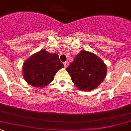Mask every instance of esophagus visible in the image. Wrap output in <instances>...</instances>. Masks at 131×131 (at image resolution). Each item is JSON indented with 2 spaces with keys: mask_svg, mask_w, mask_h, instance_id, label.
Instances as JSON below:
<instances>
[{
  "mask_svg": "<svg viewBox=\"0 0 131 131\" xmlns=\"http://www.w3.org/2000/svg\"><path fill=\"white\" fill-rule=\"evenodd\" d=\"M69 61H65V62H64V63H63V64H64V67H65V68H67V67H68V66H69Z\"/></svg>",
  "mask_w": 131,
  "mask_h": 131,
  "instance_id": "esophagus-1",
  "label": "esophagus"
}]
</instances>
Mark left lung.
<instances>
[{
  "mask_svg": "<svg viewBox=\"0 0 131 131\" xmlns=\"http://www.w3.org/2000/svg\"><path fill=\"white\" fill-rule=\"evenodd\" d=\"M105 63L97 55L81 51L67 68L72 82L78 89L90 91L95 89L103 81L107 73Z\"/></svg>",
  "mask_w": 131,
  "mask_h": 131,
  "instance_id": "obj_1",
  "label": "left lung"
}]
</instances>
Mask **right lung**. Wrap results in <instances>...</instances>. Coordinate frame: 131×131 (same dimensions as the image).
Masks as SVG:
<instances>
[{
  "label": "right lung",
  "instance_id": "right-lung-1",
  "mask_svg": "<svg viewBox=\"0 0 131 131\" xmlns=\"http://www.w3.org/2000/svg\"><path fill=\"white\" fill-rule=\"evenodd\" d=\"M63 67L58 54L41 50L24 62L22 68L24 78L34 87L43 88L53 81L55 74Z\"/></svg>",
  "mask_w": 131,
  "mask_h": 131
}]
</instances>
